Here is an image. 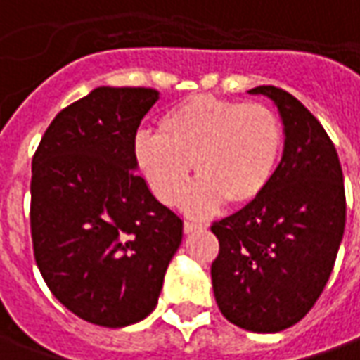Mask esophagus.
<instances>
[{
  "instance_id": "1",
  "label": "esophagus",
  "mask_w": 360,
  "mask_h": 360,
  "mask_svg": "<svg viewBox=\"0 0 360 360\" xmlns=\"http://www.w3.org/2000/svg\"><path fill=\"white\" fill-rule=\"evenodd\" d=\"M196 230H202V224H196V221H188V219H186L184 221L186 233H192V231H196Z\"/></svg>"
}]
</instances>
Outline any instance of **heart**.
Instances as JSON below:
<instances>
[{
  "mask_svg": "<svg viewBox=\"0 0 360 360\" xmlns=\"http://www.w3.org/2000/svg\"><path fill=\"white\" fill-rule=\"evenodd\" d=\"M283 150V127L269 107L196 95L166 110L158 132L139 130L134 164L166 206L184 198L192 164L200 182L188 198L192 214H208L228 200L245 206L264 194Z\"/></svg>",
  "mask_w": 360,
  "mask_h": 360,
  "instance_id": "1",
  "label": "heart"
}]
</instances>
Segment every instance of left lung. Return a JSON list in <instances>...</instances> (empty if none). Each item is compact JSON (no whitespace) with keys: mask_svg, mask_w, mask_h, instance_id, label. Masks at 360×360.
Returning <instances> with one entry per match:
<instances>
[{"mask_svg":"<svg viewBox=\"0 0 360 360\" xmlns=\"http://www.w3.org/2000/svg\"><path fill=\"white\" fill-rule=\"evenodd\" d=\"M285 146L271 184L240 212L212 224L219 242L214 297L226 319L253 333L301 321L329 281L345 231L341 162L321 122L293 95L271 84Z\"/></svg>","mask_w":360,"mask_h":360,"instance_id":"1","label":"left lung"}]
</instances>
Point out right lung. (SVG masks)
I'll return each mask as SVG.
<instances>
[{
	"mask_svg": "<svg viewBox=\"0 0 360 360\" xmlns=\"http://www.w3.org/2000/svg\"><path fill=\"white\" fill-rule=\"evenodd\" d=\"M156 101L154 89L98 86L53 118L31 162L35 264L59 303L101 327L150 315L182 242V219L134 172Z\"/></svg>",
	"mask_w": 360,
	"mask_h": 360,
	"instance_id": "add662e5",
	"label": "right lung"
}]
</instances>
